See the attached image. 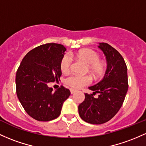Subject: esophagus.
I'll use <instances>...</instances> for the list:
<instances>
[{
	"label": "esophagus",
	"mask_w": 146,
	"mask_h": 146,
	"mask_svg": "<svg viewBox=\"0 0 146 146\" xmlns=\"http://www.w3.org/2000/svg\"><path fill=\"white\" fill-rule=\"evenodd\" d=\"M70 94H74L75 92H76V90H75V89H70Z\"/></svg>",
	"instance_id": "obj_1"
}]
</instances>
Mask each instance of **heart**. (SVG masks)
Wrapping results in <instances>:
<instances>
[{"mask_svg": "<svg viewBox=\"0 0 146 146\" xmlns=\"http://www.w3.org/2000/svg\"><path fill=\"white\" fill-rule=\"evenodd\" d=\"M76 58L82 61L87 64L86 70L96 79L101 78L105 74V64L100 60V55L94 50L90 48L81 49L74 55ZM73 59L70 56L64 55L60 60V69L64 73H67L70 70ZM91 78L89 76L71 75L64 80L66 84L74 89H80L91 83Z\"/></svg>", "mask_w": 146, "mask_h": 146, "instance_id": "obj_1", "label": "heart"}]
</instances>
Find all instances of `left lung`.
I'll return each mask as SVG.
<instances>
[{
  "mask_svg": "<svg viewBox=\"0 0 146 146\" xmlns=\"http://www.w3.org/2000/svg\"><path fill=\"white\" fill-rule=\"evenodd\" d=\"M99 48L106 56L107 68L103 79L89 89L93 94H85V99L78 106L82 119L91 124H102L111 119L119 111L128 89L127 68L122 55L107 43ZM99 93V98H93Z\"/></svg>",
  "mask_w": 146,
  "mask_h": 146,
  "instance_id": "1",
  "label": "left lung"
}]
</instances>
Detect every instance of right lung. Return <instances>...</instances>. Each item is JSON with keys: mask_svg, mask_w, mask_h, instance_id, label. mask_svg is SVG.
I'll return each mask as SVG.
<instances>
[{"mask_svg": "<svg viewBox=\"0 0 146 146\" xmlns=\"http://www.w3.org/2000/svg\"><path fill=\"white\" fill-rule=\"evenodd\" d=\"M66 50L63 45L55 43L41 45L26 54L17 70V96L27 113L36 121L58 117L64 102L69 97V89L64 86L55 92L48 86L62 76L60 63Z\"/></svg>", "mask_w": 146, "mask_h": 146, "instance_id": "1", "label": "right lung"}]
</instances>
